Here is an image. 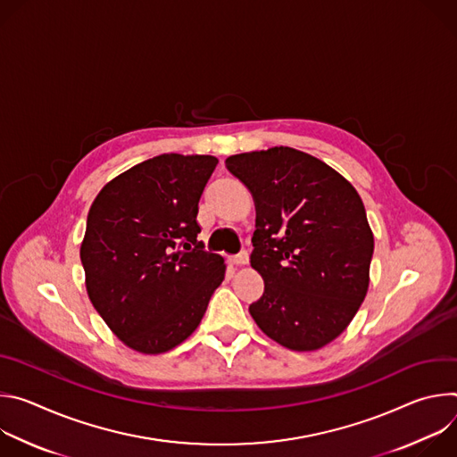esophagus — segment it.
Instances as JSON below:
<instances>
[{"mask_svg": "<svg viewBox=\"0 0 457 457\" xmlns=\"http://www.w3.org/2000/svg\"><path fill=\"white\" fill-rule=\"evenodd\" d=\"M229 262H231V264H235V266H245V264L249 262V254H247L245 251H242V253H238V254L231 256V258H229Z\"/></svg>", "mask_w": 457, "mask_h": 457, "instance_id": "esophagus-1", "label": "esophagus"}]
</instances>
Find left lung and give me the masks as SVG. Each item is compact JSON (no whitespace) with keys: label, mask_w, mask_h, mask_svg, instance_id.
I'll return each mask as SVG.
<instances>
[{"label":"left lung","mask_w":457,"mask_h":457,"mask_svg":"<svg viewBox=\"0 0 457 457\" xmlns=\"http://www.w3.org/2000/svg\"><path fill=\"white\" fill-rule=\"evenodd\" d=\"M226 168L251 191L256 222L251 268L264 295L256 325L291 351L338 338L367 289L374 237L358 191L337 170L287 146L238 154Z\"/></svg>","instance_id":"8db88e82"}]
</instances>
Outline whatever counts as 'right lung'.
<instances>
[{
	"mask_svg": "<svg viewBox=\"0 0 457 457\" xmlns=\"http://www.w3.org/2000/svg\"><path fill=\"white\" fill-rule=\"evenodd\" d=\"M219 159L162 154L112 179L87 219L81 262L92 305L129 349L182 344L222 284L224 258L197 240L201 195Z\"/></svg>",
	"mask_w": 457,
	"mask_h": 457,
	"instance_id": "right-lung-1",
	"label": "right lung"
}]
</instances>
